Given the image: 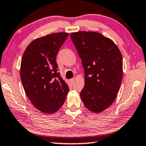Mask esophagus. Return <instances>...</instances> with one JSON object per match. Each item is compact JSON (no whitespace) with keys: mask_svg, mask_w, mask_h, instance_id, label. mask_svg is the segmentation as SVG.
Returning a JSON list of instances; mask_svg holds the SVG:
<instances>
[{"mask_svg":"<svg viewBox=\"0 0 146 146\" xmlns=\"http://www.w3.org/2000/svg\"><path fill=\"white\" fill-rule=\"evenodd\" d=\"M69 81H70V82L71 83H73L74 82V78L70 79V80H69Z\"/></svg>","mask_w":146,"mask_h":146,"instance_id":"esophagus-1","label":"esophagus"}]
</instances>
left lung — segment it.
Segmentation results:
<instances>
[{"mask_svg": "<svg viewBox=\"0 0 146 146\" xmlns=\"http://www.w3.org/2000/svg\"><path fill=\"white\" fill-rule=\"evenodd\" d=\"M85 71L80 92L86 108L99 113L113 103L122 79V58L113 41L96 32L71 33Z\"/></svg>", "mask_w": 146, "mask_h": 146, "instance_id": "obj_1", "label": "left lung"}]
</instances>
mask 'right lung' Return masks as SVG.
<instances>
[{"instance_id": "add662e5", "label": "right lung", "mask_w": 146, "mask_h": 146, "mask_svg": "<svg viewBox=\"0 0 146 146\" xmlns=\"http://www.w3.org/2000/svg\"><path fill=\"white\" fill-rule=\"evenodd\" d=\"M68 33H58L37 38L22 56L20 78L27 98L38 110L53 113L63 106L68 86L58 72L56 57Z\"/></svg>"}]
</instances>
